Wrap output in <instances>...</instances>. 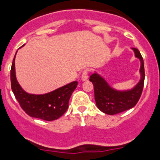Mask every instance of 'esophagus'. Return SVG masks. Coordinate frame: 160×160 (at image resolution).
<instances>
[{"instance_id":"1","label":"esophagus","mask_w":160,"mask_h":160,"mask_svg":"<svg viewBox=\"0 0 160 160\" xmlns=\"http://www.w3.org/2000/svg\"><path fill=\"white\" fill-rule=\"evenodd\" d=\"M88 72H89V70H88V69L83 71V72H82V77H81L82 80L85 81V80H88Z\"/></svg>"}]
</instances>
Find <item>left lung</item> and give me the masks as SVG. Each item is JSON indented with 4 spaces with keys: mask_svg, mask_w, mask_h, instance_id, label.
Segmentation results:
<instances>
[{
    "mask_svg": "<svg viewBox=\"0 0 160 160\" xmlns=\"http://www.w3.org/2000/svg\"><path fill=\"white\" fill-rule=\"evenodd\" d=\"M132 49L135 52V56L141 61V80L133 89L118 91L111 88L105 80L98 73H93L90 77V81L92 82L94 88L97 107L105 114L113 115L132 108L141 97L145 80L144 62L138 49L136 48H132Z\"/></svg>",
    "mask_w": 160,
    "mask_h": 160,
    "instance_id": "1",
    "label": "left lung"
}]
</instances>
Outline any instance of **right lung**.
<instances>
[{
	"label": "right lung",
	"instance_id": "obj_1",
	"mask_svg": "<svg viewBox=\"0 0 160 160\" xmlns=\"http://www.w3.org/2000/svg\"><path fill=\"white\" fill-rule=\"evenodd\" d=\"M15 56L11 68V85L21 108L31 117L45 121H53L61 117L68 109L69 101L77 87V81L72 82L46 94H30L22 89L17 81Z\"/></svg>",
	"mask_w": 160,
	"mask_h": 160
}]
</instances>
